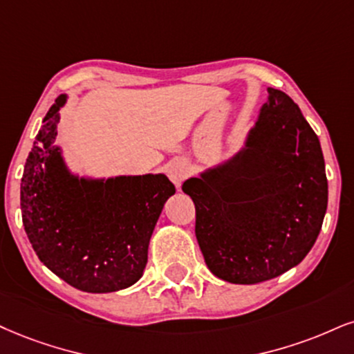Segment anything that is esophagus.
Instances as JSON below:
<instances>
[{"label": "esophagus", "instance_id": "34e87169", "mask_svg": "<svg viewBox=\"0 0 354 354\" xmlns=\"http://www.w3.org/2000/svg\"><path fill=\"white\" fill-rule=\"evenodd\" d=\"M187 176H189V167H187L185 160L177 159V160H172V162L167 165V177L170 178V182L177 187V189H180L182 182L185 180Z\"/></svg>", "mask_w": 354, "mask_h": 354}]
</instances>
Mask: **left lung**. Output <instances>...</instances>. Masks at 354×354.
<instances>
[{
    "label": "left lung",
    "instance_id": "obj_1",
    "mask_svg": "<svg viewBox=\"0 0 354 354\" xmlns=\"http://www.w3.org/2000/svg\"><path fill=\"white\" fill-rule=\"evenodd\" d=\"M268 93L238 152L182 185L205 263L231 283L269 281L302 263L328 203L317 134L289 95Z\"/></svg>",
    "mask_w": 354,
    "mask_h": 354
}]
</instances>
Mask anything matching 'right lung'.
<instances>
[{
  "label": "right lung",
  "instance_id": "obj_1",
  "mask_svg": "<svg viewBox=\"0 0 354 354\" xmlns=\"http://www.w3.org/2000/svg\"><path fill=\"white\" fill-rule=\"evenodd\" d=\"M60 95L44 116L21 180L23 225L41 263L78 290L108 294L142 277L152 231L176 187L164 174L80 176L57 144Z\"/></svg>",
  "mask_w": 354,
  "mask_h": 354
}]
</instances>
